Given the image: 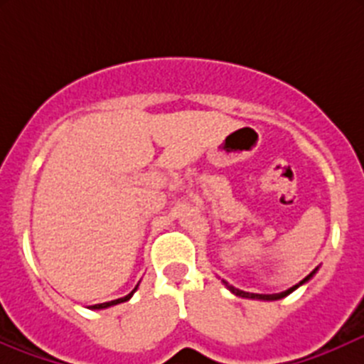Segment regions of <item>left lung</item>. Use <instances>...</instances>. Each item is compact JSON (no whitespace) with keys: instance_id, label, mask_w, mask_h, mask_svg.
Wrapping results in <instances>:
<instances>
[{"instance_id":"8db88e82","label":"left lung","mask_w":364,"mask_h":364,"mask_svg":"<svg viewBox=\"0 0 364 364\" xmlns=\"http://www.w3.org/2000/svg\"><path fill=\"white\" fill-rule=\"evenodd\" d=\"M314 273H315V271H314ZM314 273H311V274H314ZM311 274H310V277H311ZM310 277H308V278H310ZM308 278H304L303 282H306ZM303 282H301V284H303ZM301 284H299V285H301ZM299 285H294V287H292V289H289V291H285V292H280V294H252V292H243V291H240V289H234V287H230V285H229V289H230V291L234 292V294H236V296H241V297H250V299L274 301V299H282V297H285V296H287V294H291V292L294 291V289L299 287Z\"/></svg>"}]
</instances>
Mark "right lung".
<instances>
[{
	"mask_svg": "<svg viewBox=\"0 0 364 364\" xmlns=\"http://www.w3.org/2000/svg\"><path fill=\"white\" fill-rule=\"evenodd\" d=\"M135 291H137V287H135L134 291H132L130 294H128V296L121 297V299H114V301H109V303H100V304H95L93 308H97V310H100V308H107V306H112V304H117V303H124V301H128V299H130L132 294H134Z\"/></svg>",
	"mask_w": 364,
	"mask_h": 364,
	"instance_id": "1",
	"label": "right lung"
}]
</instances>
